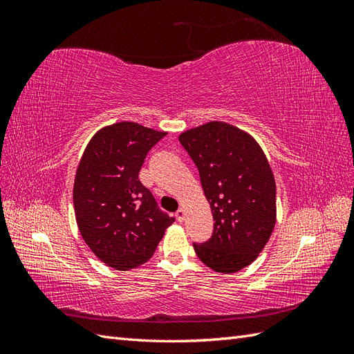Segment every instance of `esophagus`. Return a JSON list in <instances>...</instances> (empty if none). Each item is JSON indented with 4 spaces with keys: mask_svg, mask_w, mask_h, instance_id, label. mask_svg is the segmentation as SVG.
<instances>
[{
    "mask_svg": "<svg viewBox=\"0 0 354 354\" xmlns=\"http://www.w3.org/2000/svg\"><path fill=\"white\" fill-rule=\"evenodd\" d=\"M176 218H177V221H180V223L185 220V209H183V208H178V209H177Z\"/></svg>",
    "mask_w": 354,
    "mask_h": 354,
    "instance_id": "1",
    "label": "esophagus"
}]
</instances>
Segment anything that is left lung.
<instances>
[{"label": "left lung", "instance_id": "1", "mask_svg": "<svg viewBox=\"0 0 354 354\" xmlns=\"http://www.w3.org/2000/svg\"><path fill=\"white\" fill-rule=\"evenodd\" d=\"M180 143L198 167L214 232L194 243L199 260L217 273L250 266L276 224V183L263 149L241 128L211 121L181 133Z\"/></svg>", "mask_w": 354, "mask_h": 354}]
</instances>
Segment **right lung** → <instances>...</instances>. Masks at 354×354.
I'll return each instance as SVG.
<instances>
[{"label": "right lung", "instance_id": "right-lung-1", "mask_svg": "<svg viewBox=\"0 0 354 354\" xmlns=\"http://www.w3.org/2000/svg\"><path fill=\"white\" fill-rule=\"evenodd\" d=\"M165 134L116 122L95 133L81 156L73 183L75 218L84 242L112 269L125 272L146 263L174 223L138 180L147 152Z\"/></svg>", "mask_w": 354, "mask_h": 354}]
</instances>
